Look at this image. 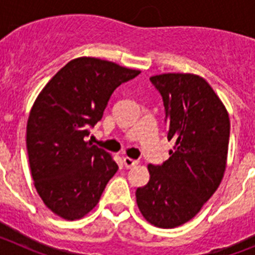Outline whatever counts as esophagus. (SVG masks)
<instances>
[{"label":"esophagus","instance_id":"obj_1","mask_svg":"<svg viewBox=\"0 0 255 255\" xmlns=\"http://www.w3.org/2000/svg\"><path fill=\"white\" fill-rule=\"evenodd\" d=\"M138 163H139L138 159H132L130 158V157H124V164H125L126 168L134 167V166H136Z\"/></svg>","mask_w":255,"mask_h":255}]
</instances>
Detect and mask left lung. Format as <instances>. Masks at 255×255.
<instances>
[{"label": "left lung", "instance_id": "left-lung-1", "mask_svg": "<svg viewBox=\"0 0 255 255\" xmlns=\"http://www.w3.org/2000/svg\"><path fill=\"white\" fill-rule=\"evenodd\" d=\"M150 82L162 96L167 139L175 145L163 164H148L149 181L135 195L149 224L173 229L195 217L220 186L229 150V112L199 75L168 73Z\"/></svg>", "mask_w": 255, "mask_h": 255}]
</instances>
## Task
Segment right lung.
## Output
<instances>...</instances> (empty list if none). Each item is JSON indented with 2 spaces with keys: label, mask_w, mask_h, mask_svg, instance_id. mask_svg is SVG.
I'll list each match as a JSON object with an SVG mask.
<instances>
[{
  "label": "right lung",
  "mask_w": 255,
  "mask_h": 255,
  "mask_svg": "<svg viewBox=\"0 0 255 255\" xmlns=\"http://www.w3.org/2000/svg\"><path fill=\"white\" fill-rule=\"evenodd\" d=\"M139 74L111 61L78 57L38 94L26 124L29 166L37 193L61 218L87 216L119 170L110 153L84 138L115 89Z\"/></svg>",
  "instance_id": "obj_1"
}]
</instances>
